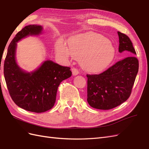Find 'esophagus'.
I'll list each match as a JSON object with an SVG mask.
<instances>
[{"mask_svg": "<svg viewBox=\"0 0 149 149\" xmlns=\"http://www.w3.org/2000/svg\"><path fill=\"white\" fill-rule=\"evenodd\" d=\"M71 71H72V74H73V75H74V76H76V75L79 74V71L77 68H72Z\"/></svg>", "mask_w": 149, "mask_h": 149, "instance_id": "1", "label": "esophagus"}]
</instances>
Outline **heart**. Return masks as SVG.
Instances as JSON below:
<instances>
[{"instance_id":"heart-1","label":"heart","mask_w":149,"mask_h":149,"mask_svg":"<svg viewBox=\"0 0 149 149\" xmlns=\"http://www.w3.org/2000/svg\"><path fill=\"white\" fill-rule=\"evenodd\" d=\"M57 53L64 58L70 54L76 59H81V66L91 72L105 68L112 61L115 49L111 43L103 36L92 33L77 35L68 41V47L61 42L56 46Z\"/></svg>"}]
</instances>
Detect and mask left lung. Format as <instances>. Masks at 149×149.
Masks as SVG:
<instances>
[{"instance_id": "left-lung-1", "label": "left lung", "mask_w": 149, "mask_h": 149, "mask_svg": "<svg viewBox=\"0 0 149 149\" xmlns=\"http://www.w3.org/2000/svg\"><path fill=\"white\" fill-rule=\"evenodd\" d=\"M120 53L126 58L99 74H86L87 102L94 108L110 110L129 98L139 71V60L130 38L118 32Z\"/></svg>"}]
</instances>
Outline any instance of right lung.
<instances>
[{
    "instance_id": "obj_1",
    "label": "right lung",
    "mask_w": 149,
    "mask_h": 149,
    "mask_svg": "<svg viewBox=\"0 0 149 149\" xmlns=\"http://www.w3.org/2000/svg\"><path fill=\"white\" fill-rule=\"evenodd\" d=\"M42 27L29 25L15 35L8 47L3 65L7 89L18 107L35 113H42L54 105L58 88L61 81L72 74L70 67L63 66L48 60L37 70L27 73L15 61L17 42L28 36L41 34Z\"/></svg>"
}]
</instances>
